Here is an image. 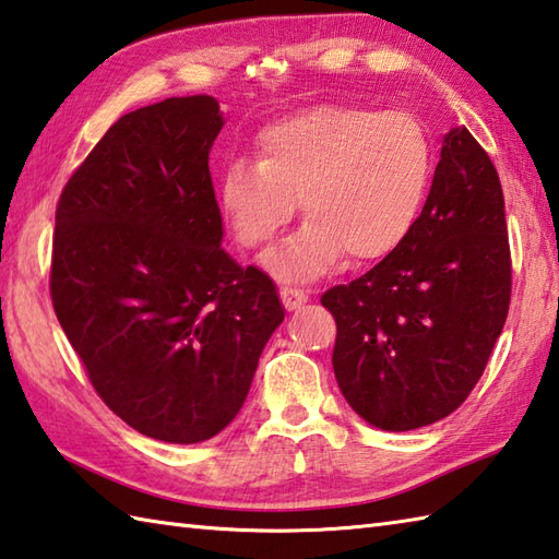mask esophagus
Here are the masks:
<instances>
[{
	"mask_svg": "<svg viewBox=\"0 0 559 559\" xmlns=\"http://www.w3.org/2000/svg\"><path fill=\"white\" fill-rule=\"evenodd\" d=\"M281 300H283V305H286V310H298L300 305L308 302V293L300 288H293V286H283Z\"/></svg>",
	"mask_w": 559,
	"mask_h": 559,
	"instance_id": "obj_1",
	"label": "esophagus"
}]
</instances>
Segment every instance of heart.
<instances>
[{"mask_svg": "<svg viewBox=\"0 0 559 559\" xmlns=\"http://www.w3.org/2000/svg\"><path fill=\"white\" fill-rule=\"evenodd\" d=\"M431 171V140L414 116L324 104L261 130L257 164H229L217 203L237 245L254 249L288 225L298 199L308 221L266 264L283 281H312L344 254L354 264L392 254L417 223Z\"/></svg>", "mask_w": 559, "mask_h": 559, "instance_id": "b5f03b06", "label": "heart"}]
</instances>
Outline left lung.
I'll return each mask as SVG.
<instances>
[{
	"label": "left lung",
	"instance_id": "obj_1",
	"mask_svg": "<svg viewBox=\"0 0 559 559\" xmlns=\"http://www.w3.org/2000/svg\"><path fill=\"white\" fill-rule=\"evenodd\" d=\"M511 300L504 193L487 152L453 128L409 237L322 295L338 390L360 419L412 431L455 412L485 373Z\"/></svg>",
	"mask_w": 559,
	"mask_h": 559
}]
</instances>
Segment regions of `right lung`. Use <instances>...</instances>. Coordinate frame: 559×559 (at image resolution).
Returning <instances> with one entry per match:
<instances>
[{
	"mask_svg": "<svg viewBox=\"0 0 559 559\" xmlns=\"http://www.w3.org/2000/svg\"><path fill=\"white\" fill-rule=\"evenodd\" d=\"M213 96H174L106 130L62 189L50 295L108 409L164 443L237 417L283 322L276 286L223 245L207 155Z\"/></svg>",
	"mask_w": 559,
	"mask_h": 559,
	"instance_id": "obj_1",
	"label": "right lung"
}]
</instances>
